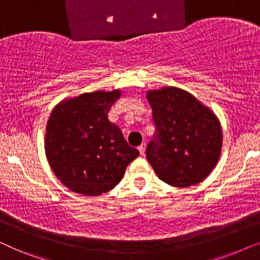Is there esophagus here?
Masks as SVG:
<instances>
[{
	"label": "esophagus",
	"mask_w": 260,
	"mask_h": 260,
	"mask_svg": "<svg viewBox=\"0 0 260 260\" xmlns=\"http://www.w3.org/2000/svg\"><path fill=\"white\" fill-rule=\"evenodd\" d=\"M145 149H147V144H145V143H142L140 147H138V151L141 152V155L145 154Z\"/></svg>",
	"instance_id": "esophagus-1"
}]
</instances>
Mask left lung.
Listing matches in <instances>:
<instances>
[{
	"instance_id": "left-lung-1",
	"label": "left lung",
	"mask_w": 260,
	"mask_h": 260,
	"mask_svg": "<svg viewBox=\"0 0 260 260\" xmlns=\"http://www.w3.org/2000/svg\"><path fill=\"white\" fill-rule=\"evenodd\" d=\"M147 98L156 127L147 158L155 173L174 187L204 181L221 152L222 133L216 116L181 88L150 91Z\"/></svg>"
}]
</instances>
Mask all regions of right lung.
<instances>
[{"mask_svg":"<svg viewBox=\"0 0 260 260\" xmlns=\"http://www.w3.org/2000/svg\"><path fill=\"white\" fill-rule=\"evenodd\" d=\"M119 97L118 90L84 93L60 103L51 113L46 155L56 177L76 193L95 197L111 190L140 155L108 118Z\"/></svg>","mask_w":260,"mask_h":260,"instance_id":"right-lung-1","label":"right lung"}]
</instances>
